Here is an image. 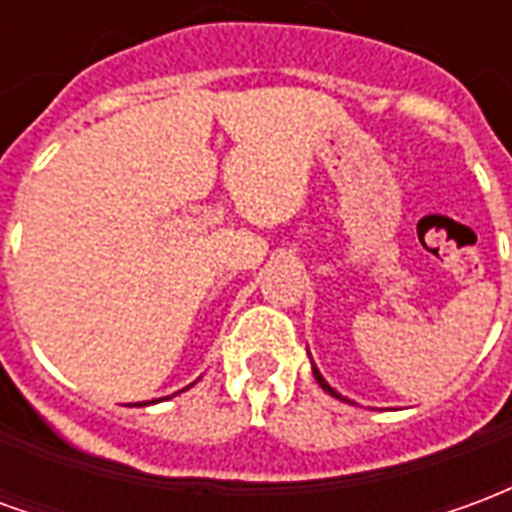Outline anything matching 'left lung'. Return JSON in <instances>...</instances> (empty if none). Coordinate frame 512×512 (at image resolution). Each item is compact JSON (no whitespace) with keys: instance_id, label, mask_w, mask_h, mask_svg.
<instances>
[{"instance_id":"left-lung-1","label":"left lung","mask_w":512,"mask_h":512,"mask_svg":"<svg viewBox=\"0 0 512 512\" xmlns=\"http://www.w3.org/2000/svg\"><path fill=\"white\" fill-rule=\"evenodd\" d=\"M310 365H312V376H315V381H318V384H321L323 392H329V395L337 397V400H345V403H351V400H348V397L340 395V392H337V389H334V386L329 384V381H326V378L321 376V370H318V367H315V362H312V356H310Z\"/></svg>"}]
</instances>
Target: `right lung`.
Segmentation results:
<instances>
[{"instance_id": "right-lung-1", "label": "right lung", "mask_w": 512, "mask_h": 512, "mask_svg": "<svg viewBox=\"0 0 512 512\" xmlns=\"http://www.w3.org/2000/svg\"><path fill=\"white\" fill-rule=\"evenodd\" d=\"M164 400V397H161ZM150 403H156V400H147V403H134V406H150Z\"/></svg>"}]
</instances>
